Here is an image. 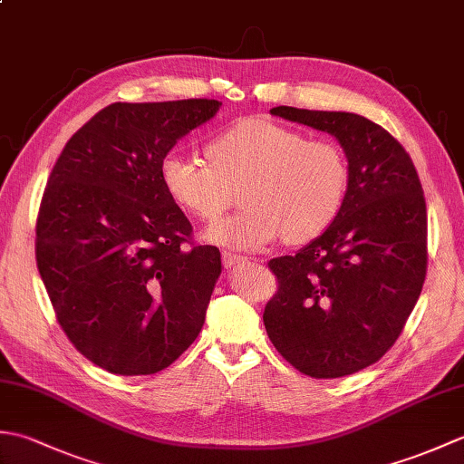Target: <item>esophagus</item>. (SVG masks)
Returning a JSON list of instances; mask_svg holds the SVG:
<instances>
[{"instance_id": "obj_1", "label": "esophagus", "mask_w": 464, "mask_h": 464, "mask_svg": "<svg viewBox=\"0 0 464 464\" xmlns=\"http://www.w3.org/2000/svg\"><path fill=\"white\" fill-rule=\"evenodd\" d=\"M223 265L227 269L231 267H237V265L241 263H247V257H243V255H237V253H223Z\"/></svg>"}]
</instances>
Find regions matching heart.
<instances>
[{
	"mask_svg": "<svg viewBox=\"0 0 464 464\" xmlns=\"http://www.w3.org/2000/svg\"><path fill=\"white\" fill-rule=\"evenodd\" d=\"M207 161L167 153L160 177L169 199L199 221L219 219L239 191L241 209L211 225L217 247L257 251L281 239L301 245L329 229L344 201L349 169L337 143L267 120H241L205 147Z\"/></svg>",
	"mask_w": 464,
	"mask_h": 464,
	"instance_id": "b5f03b06",
	"label": "heart"
}]
</instances>
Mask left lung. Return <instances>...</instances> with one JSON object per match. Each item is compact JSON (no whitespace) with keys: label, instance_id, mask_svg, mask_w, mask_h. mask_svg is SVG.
Returning <instances> with one entry per match:
<instances>
[{"label":"left lung","instance_id":"obj_1","mask_svg":"<svg viewBox=\"0 0 464 464\" xmlns=\"http://www.w3.org/2000/svg\"><path fill=\"white\" fill-rule=\"evenodd\" d=\"M271 113L337 137L349 183L321 237L269 261L279 287L265 329L303 374L347 377L377 362L415 309L429 257L425 195L405 147L367 117L287 105Z\"/></svg>","mask_w":464,"mask_h":464}]
</instances>
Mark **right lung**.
Listing matches in <instances>:
<instances>
[{"instance_id":"1","label":"right lung","mask_w":464,"mask_h":464,"mask_svg":"<svg viewBox=\"0 0 464 464\" xmlns=\"http://www.w3.org/2000/svg\"><path fill=\"white\" fill-rule=\"evenodd\" d=\"M221 102L111 103L49 173L35 259L67 339L113 374H153L197 339L221 253L165 193L160 165Z\"/></svg>"}]
</instances>
